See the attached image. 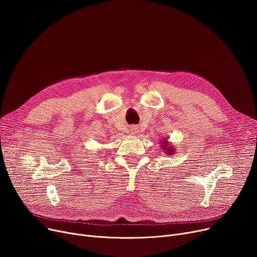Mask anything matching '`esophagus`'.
Wrapping results in <instances>:
<instances>
[{
    "label": "esophagus",
    "instance_id": "esophagus-1",
    "mask_svg": "<svg viewBox=\"0 0 257 257\" xmlns=\"http://www.w3.org/2000/svg\"><path fill=\"white\" fill-rule=\"evenodd\" d=\"M139 129L137 128V127H131V129H130V134H132V136H134V134H137L139 131H138Z\"/></svg>",
    "mask_w": 257,
    "mask_h": 257
}]
</instances>
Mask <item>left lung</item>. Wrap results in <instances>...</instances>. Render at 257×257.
I'll use <instances>...</instances> for the list:
<instances>
[{"mask_svg": "<svg viewBox=\"0 0 257 257\" xmlns=\"http://www.w3.org/2000/svg\"><path fill=\"white\" fill-rule=\"evenodd\" d=\"M159 145L161 147V150L164 151V153H166L167 155H174V153H175V150H174L175 147L173 146V144L168 142V139L167 140H164V139L161 140Z\"/></svg>", "mask_w": 257, "mask_h": 257, "instance_id": "obj_1", "label": "left lung"}]
</instances>
